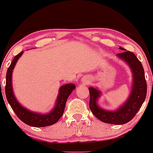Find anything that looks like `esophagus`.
<instances>
[{
	"label": "esophagus",
	"mask_w": 153,
	"mask_h": 153,
	"mask_svg": "<svg viewBox=\"0 0 153 153\" xmlns=\"http://www.w3.org/2000/svg\"><path fill=\"white\" fill-rule=\"evenodd\" d=\"M84 82H85V80H84ZM86 82H87V81H86Z\"/></svg>",
	"instance_id": "34e87169"
}]
</instances>
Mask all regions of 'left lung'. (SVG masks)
Masks as SVG:
<instances>
[{"label":"left lung","instance_id":"left-lung-1","mask_svg":"<svg viewBox=\"0 0 153 153\" xmlns=\"http://www.w3.org/2000/svg\"><path fill=\"white\" fill-rule=\"evenodd\" d=\"M119 49L124 51L117 54V57L127 63L132 72V87L127 101L117 110L103 109L97 103L101 96V91L93 87L88 88L90 92L89 107L91 112L101 122L112 124H124L131 121L141 108L147 95V82L142 63L133 52L126 51L121 47Z\"/></svg>","mask_w":153,"mask_h":153}]
</instances>
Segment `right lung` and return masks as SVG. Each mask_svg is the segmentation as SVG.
<instances>
[{
  "mask_svg": "<svg viewBox=\"0 0 153 153\" xmlns=\"http://www.w3.org/2000/svg\"><path fill=\"white\" fill-rule=\"evenodd\" d=\"M23 52H24L22 51V52L15 56L12 62L10 63L9 68H8V71H7L6 89H5L7 101L9 103L10 106H11L12 109L15 112L17 117L23 122L28 125L35 127H43L52 125V124H55L62 116L67 100L72 91L75 88V85L73 83H68L62 85L59 88L55 106L51 111L45 114L31 111L27 108L23 107L16 99L14 94H13V87H12V73H13V68H14L18 59L22 55Z\"/></svg>",
  "mask_w": 153,
  "mask_h": 153,
  "instance_id": "right-lung-1",
  "label": "right lung"
}]
</instances>
